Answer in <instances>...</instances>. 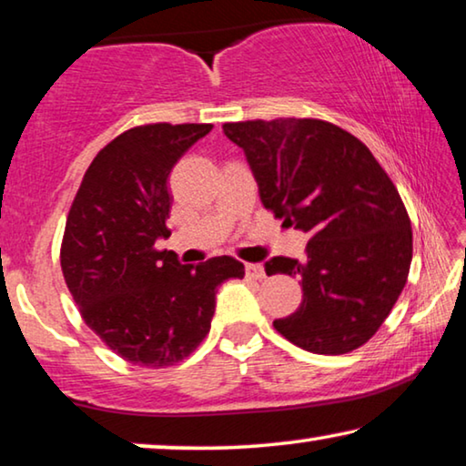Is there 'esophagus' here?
<instances>
[{"label": "esophagus", "mask_w": 466, "mask_h": 466, "mask_svg": "<svg viewBox=\"0 0 466 466\" xmlns=\"http://www.w3.org/2000/svg\"><path fill=\"white\" fill-rule=\"evenodd\" d=\"M246 275H248V278H252V279H265V268H262V265H254V262H248Z\"/></svg>", "instance_id": "esophagus-1"}]
</instances>
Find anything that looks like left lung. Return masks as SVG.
<instances>
[{"label": "left lung", "mask_w": 466, "mask_h": 466, "mask_svg": "<svg viewBox=\"0 0 466 466\" xmlns=\"http://www.w3.org/2000/svg\"><path fill=\"white\" fill-rule=\"evenodd\" d=\"M222 132L244 149L262 206L311 238L305 260L267 262V275H292L302 286L299 311L273 328L319 355L366 345L412 262V225L393 180L360 138L323 119L235 121Z\"/></svg>", "instance_id": "left-lung-1"}]
</instances>
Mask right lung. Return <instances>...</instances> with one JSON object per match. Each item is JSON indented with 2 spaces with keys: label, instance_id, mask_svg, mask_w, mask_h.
Wrapping results in <instances>:
<instances>
[{
  "label": "right lung",
  "instance_id": "add662e5",
  "mask_svg": "<svg viewBox=\"0 0 466 466\" xmlns=\"http://www.w3.org/2000/svg\"><path fill=\"white\" fill-rule=\"evenodd\" d=\"M212 124H145L113 138L87 167L66 217L60 267L86 326L121 360L183 361L210 332L217 288L244 262L217 256L180 265L170 238L167 177Z\"/></svg>",
  "mask_w": 466,
  "mask_h": 466
}]
</instances>
